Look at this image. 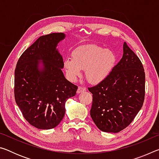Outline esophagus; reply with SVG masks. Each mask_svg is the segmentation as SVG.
<instances>
[{
    "instance_id": "obj_1",
    "label": "esophagus",
    "mask_w": 159,
    "mask_h": 159,
    "mask_svg": "<svg viewBox=\"0 0 159 159\" xmlns=\"http://www.w3.org/2000/svg\"><path fill=\"white\" fill-rule=\"evenodd\" d=\"M85 87H83V86H79V88H78V90H77V93L79 94L80 93H83L85 91Z\"/></svg>"
}]
</instances>
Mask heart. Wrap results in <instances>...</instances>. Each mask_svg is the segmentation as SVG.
Listing matches in <instances>:
<instances>
[{
  "mask_svg": "<svg viewBox=\"0 0 159 159\" xmlns=\"http://www.w3.org/2000/svg\"><path fill=\"white\" fill-rule=\"evenodd\" d=\"M115 61L116 56L111 50L92 45L74 50L72 59L64 60V66L71 81H76L81 76V70H85L86 80L91 84H98L109 76Z\"/></svg>",
  "mask_w": 159,
  "mask_h": 159,
  "instance_id": "heart-1",
  "label": "heart"
}]
</instances>
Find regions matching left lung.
<instances>
[{"mask_svg":"<svg viewBox=\"0 0 159 159\" xmlns=\"http://www.w3.org/2000/svg\"><path fill=\"white\" fill-rule=\"evenodd\" d=\"M88 90L93 94L90 116L99 130L118 133L133 121L143 105L145 73L125 42L121 60L105 80Z\"/></svg>","mask_w":159,"mask_h":159,"instance_id":"obj_1","label":"left lung"}]
</instances>
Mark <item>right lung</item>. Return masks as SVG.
Masks as SVG:
<instances>
[{"mask_svg":"<svg viewBox=\"0 0 159 159\" xmlns=\"http://www.w3.org/2000/svg\"><path fill=\"white\" fill-rule=\"evenodd\" d=\"M63 33L39 37L22 53L15 71V99L31 125L42 130L55 128L65 114V102L78 87L67 80L57 46Z\"/></svg>","mask_w":159,"mask_h":159,"instance_id":"right-lung-1","label":"right lung"}]
</instances>
